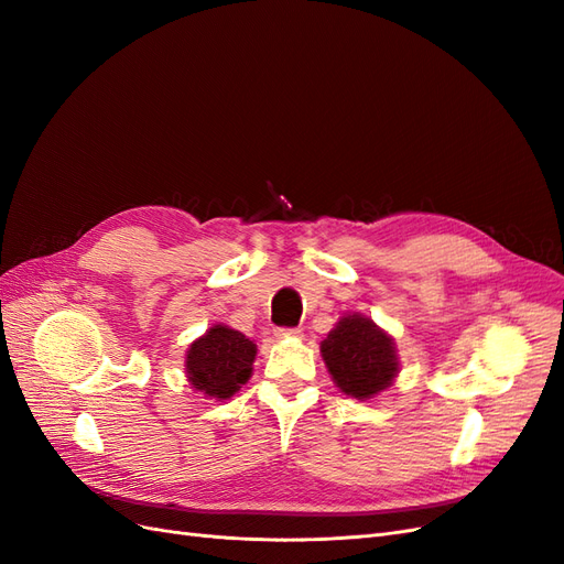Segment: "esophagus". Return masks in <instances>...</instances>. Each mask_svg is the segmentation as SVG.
Wrapping results in <instances>:
<instances>
[{"mask_svg":"<svg viewBox=\"0 0 564 564\" xmlns=\"http://www.w3.org/2000/svg\"><path fill=\"white\" fill-rule=\"evenodd\" d=\"M275 336H278V338H296V336H301V332H299V329L280 327V329H275Z\"/></svg>","mask_w":564,"mask_h":564,"instance_id":"esophagus-1","label":"esophagus"}]
</instances>
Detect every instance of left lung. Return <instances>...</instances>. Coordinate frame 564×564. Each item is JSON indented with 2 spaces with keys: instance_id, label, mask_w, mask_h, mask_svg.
Here are the masks:
<instances>
[{
  "instance_id": "left-lung-1",
  "label": "left lung",
  "mask_w": 564,
  "mask_h": 564,
  "mask_svg": "<svg viewBox=\"0 0 564 564\" xmlns=\"http://www.w3.org/2000/svg\"><path fill=\"white\" fill-rule=\"evenodd\" d=\"M319 352L340 392L357 400L379 395L400 371L395 340L360 313L340 317Z\"/></svg>"
}]
</instances>
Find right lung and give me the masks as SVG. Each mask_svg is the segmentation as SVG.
Here are the masks:
<instances>
[{
	"instance_id": "1",
	"label": "right lung",
	"mask_w": 564,
	"mask_h": 564,
	"mask_svg": "<svg viewBox=\"0 0 564 564\" xmlns=\"http://www.w3.org/2000/svg\"><path fill=\"white\" fill-rule=\"evenodd\" d=\"M253 360V340L230 329L228 324H214L187 348L185 373L204 398L228 400L249 381Z\"/></svg>"
}]
</instances>
